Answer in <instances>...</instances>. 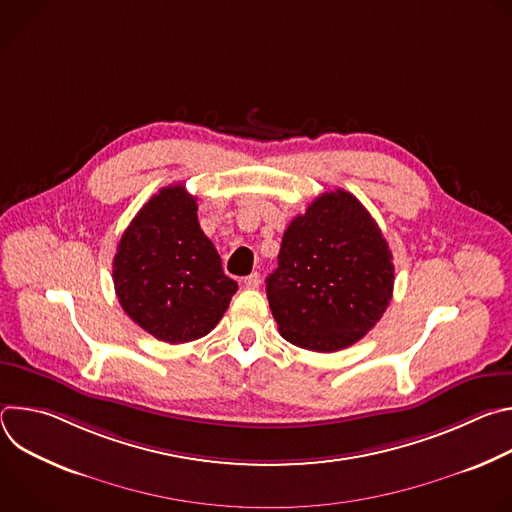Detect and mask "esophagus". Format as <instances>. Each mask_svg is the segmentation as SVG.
<instances>
[{"label": "esophagus", "instance_id": "obj_1", "mask_svg": "<svg viewBox=\"0 0 512 512\" xmlns=\"http://www.w3.org/2000/svg\"><path fill=\"white\" fill-rule=\"evenodd\" d=\"M259 283H261L259 273H251V275H247V277L243 279V285H245L247 289H255V287H259Z\"/></svg>", "mask_w": 512, "mask_h": 512}]
</instances>
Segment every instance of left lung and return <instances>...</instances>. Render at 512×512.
<instances>
[{"mask_svg":"<svg viewBox=\"0 0 512 512\" xmlns=\"http://www.w3.org/2000/svg\"><path fill=\"white\" fill-rule=\"evenodd\" d=\"M391 249L371 212L338 188L318 196L283 233L267 300L281 336L306 350L358 342L393 298Z\"/></svg>","mask_w":512,"mask_h":512,"instance_id":"left-lung-1","label":"left lung"}]
</instances>
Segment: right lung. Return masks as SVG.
I'll list each match as a JSON object with an SVG mask.
<instances>
[{
	"label": "right lung",
	"instance_id": "obj_1",
	"mask_svg": "<svg viewBox=\"0 0 512 512\" xmlns=\"http://www.w3.org/2000/svg\"><path fill=\"white\" fill-rule=\"evenodd\" d=\"M196 210V198L182 184L162 188L135 214L113 259L125 314L170 344L206 336L239 287L225 275Z\"/></svg>",
	"mask_w": 512,
	"mask_h": 512
}]
</instances>
